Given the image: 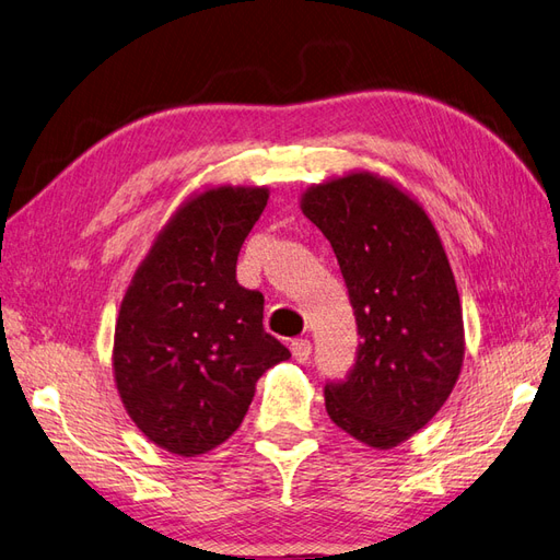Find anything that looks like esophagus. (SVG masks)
Instances as JSON below:
<instances>
[{"instance_id":"34e87169","label":"esophagus","mask_w":560,"mask_h":560,"mask_svg":"<svg viewBox=\"0 0 560 560\" xmlns=\"http://www.w3.org/2000/svg\"><path fill=\"white\" fill-rule=\"evenodd\" d=\"M291 352H293L295 362L305 364L310 360V354H312V342L307 338H298V340L291 342Z\"/></svg>"}]
</instances>
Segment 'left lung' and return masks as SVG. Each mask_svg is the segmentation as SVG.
I'll use <instances>...</instances> for the list:
<instances>
[{
    "label": "left lung",
    "instance_id": "8db88e82",
    "mask_svg": "<svg viewBox=\"0 0 560 560\" xmlns=\"http://www.w3.org/2000/svg\"><path fill=\"white\" fill-rule=\"evenodd\" d=\"M300 210L331 243L354 310L357 362L328 383L331 421L393 450L447 402L464 364V312L435 224L402 186L354 170L312 184Z\"/></svg>",
    "mask_w": 560,
    "mask_h": 560
}]
</instances>
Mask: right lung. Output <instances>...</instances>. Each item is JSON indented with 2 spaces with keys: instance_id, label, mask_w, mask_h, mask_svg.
<instances>
[{
  "instance_id": "1",
  "label": "right lung",
  "mask_w": 560,
  "mask_h": 560,
  "mask_svg": "<svg viewBox=\"0 0 560 560\" xmlns=\"http://www.w3.org/2000/svg\"><path fill=\"white\" fill-rule=\"evenodd\" d=\"M267 186H208L158 232L127 285L113 336V378L135 425L177 456L234 435L255 383L291 352L262 326L265 298L236 281L243 241Z\"/></svg>"
}]
</instances>
